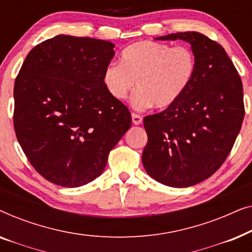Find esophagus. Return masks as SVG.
Returning <instances> with one entry per match:
<instances>
[{"mask_svg":"<svg viewBox=\"0 0 252 252\" xmlns=\"http://www.w3.org/2000/svg\"><path fill=\"white\" fill-rule=\"evenodd\" d=\"M132 122L134 125H140L142 123V118L139 115H136V113H132Z\"/></svg>","mask_w":252,"mask_h":252,"instance_id":"34e87169","label":"esophagus"}]
</instances>
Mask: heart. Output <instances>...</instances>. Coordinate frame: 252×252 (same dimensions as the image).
<instances>
[{"label":"heart","mask_w":252,"mask_h":252,"mask_svg":"<svg viewBox=\"0 0 252 252\" xmlns=\"http://www.w3.org/2000/svg\"><path fill=\"white\" fill-rule=\"evenodd\" d=\"M196 58L185 46L140 41L123 50L119 63H110L103 84L117 101H124L135 87L133 106L144 110L155 105L166 109L187 91L195 75Z\"/></svg>","instance_id":"heart-1"}]
</instances>
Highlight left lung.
<instances>
[{
  "mask_svg": "<svg viewBox=\"0 0 252 252\" xmlns=\"http://www.w3.org/2000/svg\"><path fill=\"white\" fill-rule=\"evenodd\" d=\"M156 40H184L196 58L192 80L173 105L144 117V170L165 186L186 188L211 177L232 150L244 118L243 87L223 48L197 32Z\"/></svg>",
  "mask_w": 252,
  "mask_h": 252,
  "instance_id": "obj_1",
  "label": "left lung"
}]
</instances>
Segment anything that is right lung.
Returning a JSON list of instances; mask_svg holds the SVG:
<instances>
[{"instance_id": "right-lung-1", "label": "right lung", "mask_w": 252, "mask_h": 252, "mask_svg": "<svg viewBox=\"0 0 252 252\" xmlns=\"http://www.w3.org/2000/svg\"><path fill=\"white\" fill-rule=\"evenodd\" d=\"M113 48L104 40L57 35L34 47L17 75V140L55 185L75 188L99 177L132 125L129 110L103 84Z\"/></svg>"}]
</instances>
